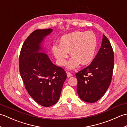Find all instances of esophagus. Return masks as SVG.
Returning a JSON list of instances; mask_svg holds the SVG:
<instances>
[{
  "label": "esophagus",
  "instance_id": "esophagus-1",
  "mask_svg": "<svg viewBox=\"0 0 127 127\" xmlns=\"http://www.w3.org/2000/svg\"><path fill=\"white\" fill-rule=\"evenodd\" d=\"M66 74H67V77H70L72 76V74L69 72H66Z\"/></svg>",
  "mask_w": 127,
  "mask_h": 127
}]
</instances>
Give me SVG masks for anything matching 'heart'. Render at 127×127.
Instances as JSON below:
<instances>
[{
	"label": "heart",
	"mask_w": 127,
	"mask_h": 127,
	"mask_svg": "<svg viewBox=\"0 0 127 127\" xmlns=\"http://www.w3.org/2000/svg\"><path fill=\"white\" fill-rule=\"evenodd\" d=\"M96 38L93 32L76 31L62 36L59 45H54L52 51L59 65L65 64L70 51L72 57L66 64L67 68L73 69L80 63L88 65L93 61L96 47Z\"/></svg>",
	"instance_id": "heart-1"
}]
</instances>
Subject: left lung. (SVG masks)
Masks as SVG:
<instances>
[{
    "label": "left lung",
    "mask_w": 127,
    "mask_h": 127,
    "mask_svg": "<svg viewBox=\"0 0 127 127\" xmlns=\"http://www.w3.org/2000/svg\"><path fill=\"white\" fill-rule=\"evenodd\" d=\"M114 54L111 44L103 34L100 48L90 65L76 74L77 92L81 99L95 102L104 95L111 81Z\"/></svg>",
    "instance_id": "left-lung-1"
}]
</instances>
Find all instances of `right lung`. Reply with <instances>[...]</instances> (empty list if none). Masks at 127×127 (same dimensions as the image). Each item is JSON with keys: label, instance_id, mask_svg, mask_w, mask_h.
I'll return each mask as SVG.
<instances>
[{"label": "right lung", "instance_id": "1", "mask_svg": "<svg viewBox=\"0 0 127 127\" xmlns=\"http://www.w3.org/2000/svg\"><path fill=\"white\" fill-rule=\"evenodd\" d=\"M52 31L36 29L32 32L24 42L19 58L26 89L37 103L45 107L57 102L67 77L64 70L53 64L41 47L45 37Z\"/></svg>", "mask_w": 127, "mask_h": 127}]
</instances>
